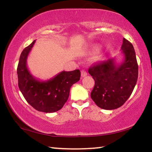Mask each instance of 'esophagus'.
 Instances as JSON below:
<instances>
[{
	"label": "esophagus",
	"mask_w": 152,
	"mask_h": 152,
	"mask_svg": "<svg viewBox=\"0 0 152 152\" xmlns=\"http://www.w3.org/2000/svg\"><path fill=\"white\" fill-rule=\"evenodd\" d=\"M81 76H82V77H85L86 76H87L86 71L84 70H82L81 71Z\"/></svg>",
	"instance_id": "1"
}]
</instances>
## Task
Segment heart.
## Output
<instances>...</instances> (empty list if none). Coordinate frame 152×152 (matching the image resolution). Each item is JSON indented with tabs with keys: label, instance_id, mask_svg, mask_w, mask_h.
Masks as SVG:
<instances>
[{
	"label": "heart",
	"instance_id": "1",
	"mask_svg": "<svg viewBox=\"0 0 152 152\" xmlns=\"http://www.w3.org/2000/svg\"><path fill=\"white\" fill-rule=\"evenodd\" d=\"M100 50H101V46H100L98 44H96V45H94L93 46H92V51L93 52H98Z\"/></svg>",
	"mask_w": 152,
	"mask_h": 152
}]
</instances>
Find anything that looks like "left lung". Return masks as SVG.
Listing matches in <instances>:
<instances>
[{
	"label": "left lung",
	"mask_w": 152,
	"mask_h": 152,
	"mask_svg": "<svg viewBox=\"0 0 152 152\" xmlns=\"http://www.w3.org/2000/svg\"><path fill=\"white\" fill-rule=\"evenodd\" d=\"M121 50L124 59L121 64H117L113 58L94 64L88 69V73L94 80L91 96L102 109L113 110L121 107L137 83L138 65L135 50L125 38Z\"/></svg>",
	"instance_id": "obj_1"
}]
</instances>
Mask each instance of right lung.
I'll use <instances>...</instances> for the list:
<instances>
[{
  "mask_svg": "<svg viewBox=\"0 0 152 152\" xmlns=\"http://www.w3.org/2000/svg\"><path fill=\"white\" fill-rule=\"evenodd\" d=\"M35 40L23 50L17 66L18 86L25 100L38 111L54 113L68 100L71 86L80 78V72L62 71L47 81H40L31 74L27 59Z\"/></svg>",
  "mask_w": 152,
  "mask_h": 152,
  "instance_id": "obj_1",
  "label": "right lung"
}]
</instances>
